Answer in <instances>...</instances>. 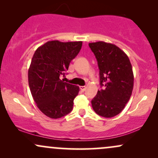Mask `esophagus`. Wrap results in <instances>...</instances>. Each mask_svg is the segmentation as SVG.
Returning <instances> with one entry per match:
<instances>
[{
  "label": "esophagus",
  "mask_w": 158,
  "mask_h": 158,
  "mask_svg": "<svg viewBox=\"0 0 158 158\" xmlns=\"http://www.w3.org/2000/svg\"><path fill=\"white\" fill-rule=\"evenodd\" d=\"M79 88H80V90L81 91H85V90H86V87L85 86H80L79 87Z\"/></svg>",
  "instance_id": "1"
}]
</instances>
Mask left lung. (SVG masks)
I'll return each mask as SVG.
<instances>
[{
  "label": "left lung",
  "mask_w": 158,
  "mask_h": 158,
  "mask_svg": "<svg viewBox=\"0 0 158 158\" xmlns=\"http://www.w3.org/2000/svg\"><path fill=\"white\" fill-rule=\"evenodd\" d=\"M99 69V79L103 89L98 90L92 99L94 111L101 117L110 118L120 113L131 97L134 74L128 56L110 43H89Z\"/></svg>",
  "instance_id": "8db88e82"
}]
</instances>
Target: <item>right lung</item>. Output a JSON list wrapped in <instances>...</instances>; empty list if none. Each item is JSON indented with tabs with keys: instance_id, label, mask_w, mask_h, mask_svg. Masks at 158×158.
Masks as SVG:
<instances>
[{
	"instance_id": "add662e5",
	"label": "right lung",
	"mask_w": 158,
	"mask_h": 158,
	"mask_svg": "<svg viewBox=\"0 0 158 158\" xmlns=\"http://www.w3.org/2000/svg\"><path fill=\"white\" fill-rule=\"evenodd\" d=\"M82 41H50L34 53L28 70V81L32 98L47 117L58 119L70 113L79 86L64 82L69 64L80 51Z\"/></svg>"
}]
</instances>
